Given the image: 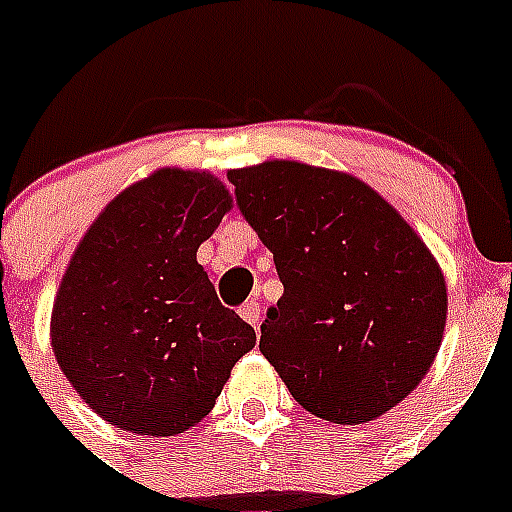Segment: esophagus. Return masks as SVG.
I'll use <instances>...</instances> for the list:
<instances>
[{
    "label": "esophagus",
    "instance_id": "34e87169",
    "mask_svg": "<svg viewBox=\"0 0 512 512\" xmlns=\"http://www.w3.org/2000/svg\"><path fill=\"white\" fill-rule=\"evenodd\" d=\"M239 316L247 324H252V327H260V321H263V308H260V303L257 300H247V303L241 305L239 308Z\"/></svg>",
    "mask_w": 512,
    "mask_h": 512
}]
</instances>
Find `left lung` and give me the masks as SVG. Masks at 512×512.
<instances>
[{
	"mask_svg": "<svg viewBox=\"0 0 512 512\" xmlns=\"http://www.w3.org/2000/svg\"><path fill=\"white\" fill-rule=\"evenodd\" d=\"M228 180L284 284L260 350L297 404L337 425L401 404L444 340L446 279L428 244L348 172L271 159Z\"/></svg>",
	"mask_w": 512,
	"mask_h": 512,
	"instance_id": "left-lung-1",
	"label": "left lung"
}]
</instances>
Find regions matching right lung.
Wrapping results in <instances>:
<instances>
[{
	"label": "right lung",
	"mask_w": 512,
	"mask_h": 512,
	"mask_svg": "<svg viewBox=\"0 0 512 512\" xmlns=\"http://www.w3.org/2000/svg\"><path fill=\"white\" fill-rule=\"evenodd\" d=\"M231 207L212 172L162 167L108 201L74 249L52 353L108 425L151 438L193 428L255 348V329L220 305L196 263Z\"/></svg>",
	"instance_id": "right-lung-1"
}]
</instances>
